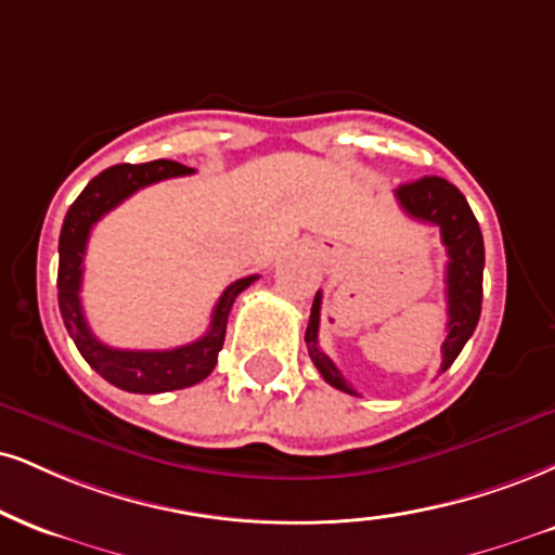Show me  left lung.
<instances>
[{"instance_id": "left-lung-1", "label": "left lung", "mask_w": 555, "mask_h": 555, "mask_svg": "<svg viewBox=\"0 0 555 555\" xmlns=\"http://www.w3.org/2000/svg\"><path fill=\"white\" fill-rule=\"evenodd\" d=\"M396 198L409 217L418 222L439 227L442 232V245L447 248V338L442 344V372L450 370L457 353L468 344V338L476 331L480 318V299H483V235H480L478 219L473 217L468 202L450 180L426 176L413 183L400 185ZM320 305L323 295H315L312 302L310 323L305 331V344L310 351L312 364L328 385L336 390L357 396V390L346 383L338 366L325 357V351L318 344L320 331Z\"/></svg>"}]
</instances>
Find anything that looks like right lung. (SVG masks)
Listing matches in <instances>:
<instances>
[{
    "mask_svg": "<svg viewBox=\"0 0 555 555\" xmlns=\"http://www.w3.org/2000/svg\"><path fill=\"white\" fill-rule=\"evenodd\" d=\"M191 172L193 168L172 163V159H155V163L144 165H113V168L103 170L85 185V191L79 193L77 202L69 206V211L64 217L62 235H59V310H62L66 331H69L72 341H75L79 353L85 357V362L100 377H105L111 385L121 387L126 392L155 396V392L191 387L209 377L214 364H217L219 351H222L227 318H230L232 302H235L240 292L248 289L258 279L245 276L227 286L219 302L214 305L209 331L198 341L178 346V349H113V346H105L92 336L82 312V299H79V289H82V260L87 240H90V230L95 227L98 219H103L124 198H129L131 193L144 189V185H152L165 178L191 176Z\"/></svg>",
    "mask_w": 555,
    "mask_h": 555,
    "instance_id": "obj_1",
    "label": "right lung"
}]
</instances>
